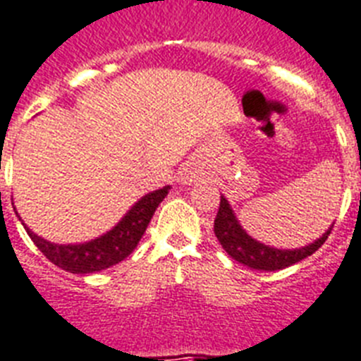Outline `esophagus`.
<instances>
[{
  "label": "esophagus",
  "mask_w": 361,
  "mask_h": 361,
  "mask_svg": "<svg viewBox=\"0 0 361 361\" xmlns=\"http://www.w3.org/2000/svg\"><path fill=\"white\" fill-rule=\"evenodd\" d=\"M199 177V173L197 171H195V169L193 168H186L183 171V173H180V183H184V184H190V183H193V180H195V178Z\"/></svg>",
  "instance_id": "34e87169"
}]
</instances>
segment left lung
I'll return each instance as SVG.
<instances>
[{
  "label": "left lung",
  "instance_id": "left-lung-1",
  "mask_svg": "<svg viewBox=\"0 0 361 361\" xmlns=\"http://www.w3.org/2000/svg\"><path fill=\"white\" fill-rule=\"evenodd\" d=\"M332 227H334V223L330 225V228L324 232L323 236L317 238L314 243H308L306 247H300V249H275V247H269L266 243H260V241L255 240L243 231L225 195H221L219 210H217L216 221H214L216 238L219 240L223 249L227 251V255L236 262H240V264H243V266L258 271L284 269V267H290L297 262L305 260V258L314 255L326 241Z\"/></svg>",
  "mask_w": 361,
  "mask_h": 361
}]
</instances>
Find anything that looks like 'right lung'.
Instances as JSON below:
<instances>
[{
    "label": "right lung",
    "instance_id": "obj_1",
    "mask_svg": "<svg viewBox=\"0 0 361 361\" xmlns=\"http://www.w3.org/2000/svg\"><path fill=\"white\" fill-rule=\"evenodd\" d=\"M168 192L169 186H164L160 190L145 193L144 197L134 202L129 212L118 221V225H114L103 236L85 241V243L59 245V243H51V241L37 236L31 228L25 227V223H22V225L25 227L29 238L35 241V245L55 266L64 271H70V273H75V275L95 273V271H103L106 267L120 264L136 249L154 210L159 208Z\"/></svg>",
    "mask_w": 361,
    "mask_h": 361
}]
</instances>
